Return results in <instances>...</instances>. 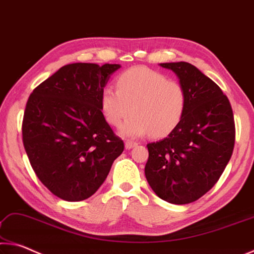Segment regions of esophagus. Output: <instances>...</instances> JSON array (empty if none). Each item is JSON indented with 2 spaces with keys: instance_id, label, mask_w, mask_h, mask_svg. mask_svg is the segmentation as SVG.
<instances>
[{
  "instance_id": "1",
  "label": "esophagus",
  "mask_w": 254,
  "mask_h": 254,
  "mask_svg": "<svg viewBox=\"0 0 254 254\" xmlns=\"http://www.w3.org/2000/svg\"><path fill=\"white\" fill-rule=\"evenodd\" d=\"M135 146H137L136 142H131V140H126V142H125V147H126V149L134 148Z\"/></svg>"
}]
</instances>
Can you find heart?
I'll return each instance as SVG.
<instances>
[{
	"mask_svg": "<svg viewBox=\"0 0 254 254\" xmlns=\"http://www.w3.org/2000/svg\"><path fill=\"white\" fill-rule=\"evenodd\" d=\"M117 90L106 86L100 103L103 115L111 126L120 127V135L152 137L169 135L176 128L187 106L185 88L156 70L136 66L117 77Z\"/></svg>",
	"mask_w": 254,
	"mask_h": 254,
	"instance_id": "heart-1",
	"label": "heart"
}]
</instances>
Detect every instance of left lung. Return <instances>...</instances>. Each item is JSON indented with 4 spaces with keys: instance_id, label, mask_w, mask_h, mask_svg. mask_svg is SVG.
I'll use <instances>...</instances> for the list:
<instances>
[{
    "instance_id": "8db88e82",
    "label": "left lung",
    "mask_w": 254,
    "mask_h": 254,
    "mask_svg": "<svg viewBox=\"0 0 254 254\" xmlns=\"http://www.w3.org/2000/svg\"><path fill=\"white\" fill-rule=\"evenodd\" d=\"M160 66L177 74L187 106L164 139L147 144L145 177L161 199L185 205L213 188L225 170L234 148V117L221 88L196 66L186 62Z\"/></svg>"
}]
</instances>
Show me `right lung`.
Segmentation results:
<instances>
[{"label":"right lung","mask_w":254,"mask_h":254,"mask_svg":"<svg viewBox=\"0 0 254 254\" xmlns=\"http://www.w3.org/2000/svg\"><path fill=\"white\" fill-rule=\"evenodd\" d=\"M122 66L65 65L33 90L22 123V139L33 171L66 201L89 198L105 182L124 151L102 114L101 92Z\"/></svg>","instance_id":"add662e5"}]
</instances>
